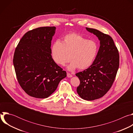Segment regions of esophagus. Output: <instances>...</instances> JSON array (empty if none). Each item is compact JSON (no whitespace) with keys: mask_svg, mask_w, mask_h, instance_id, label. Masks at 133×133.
Here are the masks:
<instances>
[{"mask_svg":"<svg viewBox=\"0 0 133 133\" xmlns=\"http://www.w3.org/2000/svg\"><path fill=\"white\" fill-rule=\"evenodd\" d=\"M67 76L68 77H69V78H70V77H72V75L71 74H70V73L67 72Z\"/></svg>","mask_w":133,"mask_h":133,"instance_id":"esophagus-1","label":"esophagus"}]
</instances>
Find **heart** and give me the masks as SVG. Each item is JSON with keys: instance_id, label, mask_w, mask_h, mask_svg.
I'll return each mask as SVG.
<instances>
[{"instance_id": "1", "label": "heart", "mask_w": 133, "mask_h": 133, "mask_svg": "<svg viewBox=\"0 0 133 133\" xmlns=\"http://www.w3.org/2000/svg\"><path fill=\"white\" fill-rule=\"evenodd\" d=\"M98 45L95 41L88 40L76 33L66 35L63 42L56 41L51 48L52 60L57 65L64 66L70 61L68 69L74 70L88 68L93 63L98 52Z\"/></svg>"}]
</instances>
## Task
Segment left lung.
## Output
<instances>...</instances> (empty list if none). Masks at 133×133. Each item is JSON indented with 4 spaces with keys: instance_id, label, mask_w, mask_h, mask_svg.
Listing matches in <instances>:
<instances>
[{
    "instance_id": "obj_1",
    "label": "left lung",
    "mask_w": 133,
    "mask_h": 133,
    "mask_svg": "<svg viewBox=\"0 0 133 133\" xmlns=\"http://www.w3.org/2000/svg\"><path fill=\"white\" fill-rule=\"evenodd\" d=\"M86 29L98 37L100 47L92 65L76 74L80 80L77 92L83 99L93 101L103 97L111 87L118 69L119 56L110 36L95 29Z\"/></svg>"
}]
</instances>
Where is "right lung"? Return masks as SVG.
<instances>
[{
	"label": "right lung",
	"instance_id": "1",
	"mask_svg": "<svg viewBox=\"0 0 133 133\" xmlns=\"http://www.w3.org/2000/svg\"><path fill=\"white\" fill-rule=\"evenodd\" d=\"M55 27H39L27 32L16 48L13 64L18 82L28 95L48 97L66 77L52 60L51 42Z\"/></svg>",
	"mask_w": 133,
	"mask_h": 133
}]
</instances>
